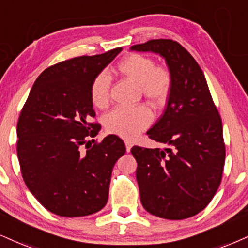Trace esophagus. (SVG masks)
<instances>
[{
	"instance_id": "obj_1",
	"label": "esophagus",
	"mask_w": 248,
	"mask_h": 248,
	"mask_svg": "<svg viewBox=\"0 0 248 248\" xmlns=\"http://www.w3.org/2000/svg\"><path fill=\"white\" fill-rule=\"evenodd\" d=\"M124 144H126V149H127V153H129L130 149L133 147V143L130 141H124Z\"/></svg>"
}]
</instances>
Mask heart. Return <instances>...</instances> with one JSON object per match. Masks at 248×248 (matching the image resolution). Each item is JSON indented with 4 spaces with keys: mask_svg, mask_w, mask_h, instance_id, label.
Listing matches in <instances>:
<instances>
[{
    "mask_svg": "<svg viewBox=\"0 0 248 248\" xmlns=\"http://www.w3.org/2000/svg\"><path fill=\"white\" fill-rule=\"evenodd\" d=\"M118 73L130 82L140 85L141 93L154 107L166 104L172 91V74L164 65H156L149 56L133 53L118 63ZM112 82L106 73H99L92 79L90 98L98 108H105L111 100ZM153 113L147 106L133 108H115L106 116L107 132L126 140H133L150 126Z\"/></svg>",
    "mask_w": 248,
    "mask_h": 248,
    "instance_id": "heart-1",
    "label": "heart"
}]
</instances>
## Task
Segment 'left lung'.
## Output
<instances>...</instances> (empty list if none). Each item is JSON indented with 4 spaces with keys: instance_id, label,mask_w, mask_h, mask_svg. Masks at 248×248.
Instances as JSON below:
<instances>
[{
    "instance_id": "obj_1",
    "label": "left lung",
    "mask_w": 248,
    "mask_h": 248,
    "mask_svg": "<svg viewBox=\"0 0 248 248\" xmlns=\"http://www.w3.org/2000/svg\"><path fill=\"white\" fill-rule=\"evenodd\" d=\"M132 50L158 53L172 74L163 115L148 136L165 149L134 145L142 205L165 219H185L209 204L222 181L225 144L220 115L198 62L172 39H153Z\"/></svg>"
}]
</instances>
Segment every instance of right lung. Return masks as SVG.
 <instances>
[{"instance_id":"obj_1","label":"right lung","mask_w":248,"mask_h":248,"mask_svg":"<svg viewBox=\"0 0 248 248\" xmlns=\"http://www.w3.org/2000/svg\"><path fill=\"white\" fill-rule=\"evenodd\" d=\"M65 60L35 79L17 124V156L26 186L50 213L80 217L105 207L116 160L126 153L119 136L93 137L100 124L90 98L92 79L119 53Z\"/></svg>"}]
</instances>
